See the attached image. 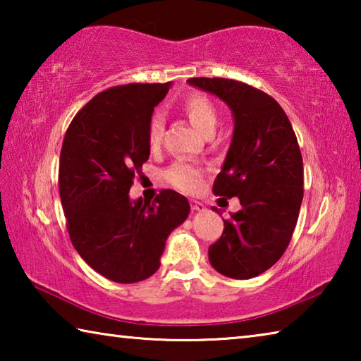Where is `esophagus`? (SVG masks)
<instances>
[{
  "mask_svg": "<svg viewBox=\"0 0 361 361\" xmlns=\"http://www.w3.org/2000/svg\"><path fill=\"white\" fill-rule=\"evenodd\" d=\"M191 210L194 212H204L205 210V205L202 202H199V200H191Z\"/></svg>",
  "mask_w": 361,
  "mask_h": 361,
  "instance_id": "obj_1",
  "label": "esophagus"
}]
</instances>
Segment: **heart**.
Listing matches in <instances>:
<instances>
[{
	"mask_svg": "<svg viewBox=\"0 0 361 361\" xmlns=\"http://www.w3.org/2000/svg\"><path fill=\"white\" fill-rule=\"evenodd\" d=\"M180 108L204 135H212L215 132L218 124V109L210 97L194 90V92L183 97ZM146 137H148L151 149H157L161 146L164 137V119L161 114L151 116ZM166 180L183 192H195L202 185L204 172L191 162L176 161L166 170Z\"/></svg>",
	"mask_w": 361,
	"mask_h": 361,
	"instance_id": "obj_1",
	"label": "heart"
}]
</instances>
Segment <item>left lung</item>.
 <instances>
[{"mask_svg": "<svg viewBox=\"0 0 361 361\" xmlns=\"http://www.w3.org/2000/svg\"><path fill=\"white\" fill-rule=\"evenodd\" d=\"M188 82L224 100L235 121L213 192L239 197L242 209L224 219L209 248L210 264L231 279L256 277L282 258L301 209L304 170L295 130L282 106L253 85L226 78Z\"/></svg>", "mask_w": 361, "mask_h": 361, "instance_id": "8db88e82", "label": "left lung"}]
</instances>
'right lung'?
I'll return each mask as SVG.
<instances>
[{"instance_id":"obj_1","label":"right lung","mask_w":361,"mask_h":361,"mask_svg":"<svg viewBox=\"0 0 361 361\" xmlns=\"http://www.w3.org/2000/svg\"><path fill=\"white\" fill-rule=\"evenodd\" d=\"M170 84H124L97 94L66 129L59 191L70 240L103 277L135 283L161 266L170 232L189 215L185 195L162 189L152 202L129 191L149 157L146 130Z\"/></svg>"}]
</instances>
